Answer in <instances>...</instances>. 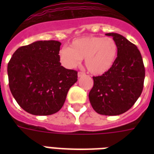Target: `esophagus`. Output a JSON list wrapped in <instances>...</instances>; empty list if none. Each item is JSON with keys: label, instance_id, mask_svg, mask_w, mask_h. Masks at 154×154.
<instances>
[{"label": "esophagus", "instance_id": "34e87169", "mask_svg": "<svg viewBox=\"0 0 154 154\" xmlns=\"http://www.w3.org/2000/svg\"><path fill=\"white\" fill-rule=\"evenodd\" d=\"M84 75H85V72H78V73H77V76H78V77H83Z\"/></svg>", "mask_w": 154, "mask_h": 154}]
</instances>
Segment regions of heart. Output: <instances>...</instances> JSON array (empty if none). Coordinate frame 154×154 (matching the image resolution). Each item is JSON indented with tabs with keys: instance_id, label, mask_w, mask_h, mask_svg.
Instances as JSON below:
<instances>
[{
	"instance_id": "b5f03b06",
	"label": "heart",
	"mask_w": 154,
	"mask_h": 154,
	"mask_svg": "<svg viewBox=\"0 0 154 154\" xmlns=\"http://www.w3.org/2000/svg\"><path fill=\"white\" fill-rule=\"evenodd\" d=\"M117 42L112 37L87 36L72 41L69 47H63L59 59L66 68H74L85 58V65L90 73L101 75L112 68L117 56Z\"/></svg>"
}]
</instances>
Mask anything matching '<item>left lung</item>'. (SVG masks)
<instances>
[{"label": "left lung", "mask_w": 154, "mask_h": 154, "mask_svg": "<svg viewBox=\"0 0 154 154\" xmlns=\"http://www.w3.org/2000/svg\"><path fill=\"white\" fill-rule=\"evenodd\" d=\"M117 42V57L109 71L93 77L94 86L89 98L97 113L115 116L124 113L141 96L145 80V66L137 47L118 33L109 32Z\"/></svg>", "instance_id": "1"}]
</instances>
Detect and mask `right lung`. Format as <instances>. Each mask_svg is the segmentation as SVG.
<instances>
[{"label": "right lung", "instance_id": "add662e5", "mask_svg": "<svg viewBox=\"0 0 154 154\" xmlns=\"http://www.w3.org/2000/svg\"><path fill=\"white\" fill-rule=\"evenodd\" d=\"M57 41H38L18 48L8 64V85L18 105L39 116L58 112L77 72L60 65Z\"/></svg>", "mask_w": 154, "mask_h": 154}]
</instances>
